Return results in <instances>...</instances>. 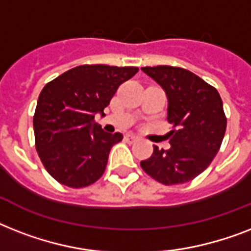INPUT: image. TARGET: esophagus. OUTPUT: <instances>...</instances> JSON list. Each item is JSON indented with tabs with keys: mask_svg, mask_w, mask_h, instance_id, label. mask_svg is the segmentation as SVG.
Returning <instances> with one entry per match:
<instances>
[{
	"mask_svg": "<svg viewBox=\"0 0 251 251\" xmlns=\"http://www.w3.org/2000/svg\"><path fill=\"white\" fill-rule=\"evenodd\" d=\"M139 138L135 137L134 134H127V135H125V141L129 142V143H134V142H137Z\"/></svg>",
	"mask_w": 251,
	"mask_h": 251,
	"instance_id": "34e87169",
	"label": "esophagus"
}]
</instances>
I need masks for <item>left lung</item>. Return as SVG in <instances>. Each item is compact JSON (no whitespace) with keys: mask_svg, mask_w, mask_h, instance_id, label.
Segmentation results:
<instances>
[{"mask_svg":"<svg viewBox=\"0 0 251 251\" xmlns=\"http://www.w3.org/2000/svg\"><path fill=\"white\" fill-rule=\"evenodd\" d=\"M164 88L168 96V133L171 149L153 146L142 169L157 182L181 185L202 173L222 146L226 117L218 90L186 69L176 66L142 68Z\"/></svg>","mask_w":251,"mask_h":251,"instance_id":"1","label":"left lung"}]
</instances>
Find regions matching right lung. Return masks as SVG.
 <instances>
[{
	"instance_id": "1",
	"label": "right lung",
	"mask_w": 251,
	"mask_h": 251,
	"mask_svg": "<svg viewBox=\"0 0 251 251\" xmlns=\"http://www.w3.org/2000/svg\"><path fill=\"white\" fill-rule=\"evenodd\" d=\"M139 69L80 65L41 90L33 114L35 147L41 163L57 182L80 189L96 182L110 149L122 134L105 133L95 124L124 82Z\"/></svg>"
}]
</instances>
